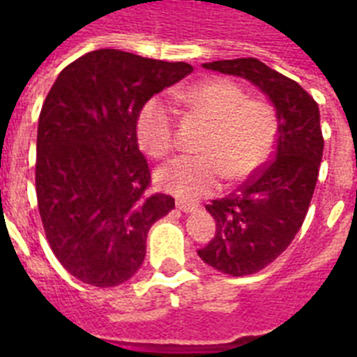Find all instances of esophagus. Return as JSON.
I'll list each match as a JSON object with an SVG mask.
<instances>
[{"instance_id":"1","label":"esophagus","mask_w":357,"mask_h":357,"mask_svg":"<svg viewBox=\"0 0 357 357\" xmlns=\"http://www.w3.org/2000/svg\"><path fill=\"white\" fill-rule=\"evenodd\" d=\"M175 206L176 209L184 211V213H191V211L198 209V204H195V202H188V200H176Z\"/></svg>"}]
</instances>
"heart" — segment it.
I'll use <instances>...</instances> for the list:
<instances>
[{
  "label": "heart",
  "instance_id": "obj_1",
  "mask_svg": "<svg viewBox=\"0 0 357 357\" xmlns=\"http://www.w3.org/2000/svg\"><path fill=\"white\" fill-rule=\"evenodd\" d=\"M191 112L211 123L200 144L204 155L178 157L157 173L160 188L182 198H200L220 189L223 178L239 184L259 173L277 143L279 118L272 103L247 93L227 78L195 84L176 94ZM135 132L141 148L153 159L168 157L176 146L175 110L162 96L143 103Z\"/></svg>",
  "mask_w": 357,
  "mask_h": 357
}]
</instances>
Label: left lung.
<instances>
[{
	"mask_svg": "<svg viewBox=\"0 0 357 357\" xmlns=\"http://www.w3.org/2000/svg\"><path fill=\"white\" fill-rule=\"evenodd\" d=\"M204 68L247 78L277 109L273 159L238 191L206 206L216 232L198 250L202 261L218 272L252 275L273 263L304 223L324 153L320 110L295 80L252 56L209 62Z\"/></svg>",
	"mask_w": 357,
	"mask_h": 357,
	"instance_id": "8db88e82",
	"label": "left lung"
}]
</instances>
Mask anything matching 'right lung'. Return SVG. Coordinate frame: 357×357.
I'll return each mask as SVG.
<instances>
[{"instance_id":"right-lung-1","label":"right lung","mask_w":357,"mask_h":357,"mask_svg":"<svg viewBox=\"0 0 357 357\" xmlns=\"http://www.w3.org/2000/svg\"><path fill=\"white\" fill-rule=\"evenodd\" d=\"M193 71L185 62L96 50L66 66L43 103L36 191L46 239L75 279L112 288L143 264L148 230L175 207L150 193L141 107Z\"/></svg>"}]
</instances>
